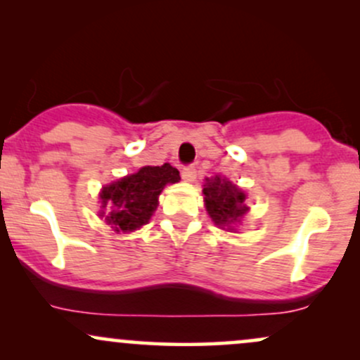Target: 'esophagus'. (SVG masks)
Returning <instances> with one entry per match:
<instances>
[{
  "label": "esophagus",
  "mask_w": 360,
  "mask_h": 360,
  "mask_svg": "<svg viewBox=\"0 0 360 360\" xmlns=\"http://www.w3.org/2000/svg\"><path fill=\"white\" fill-rule=\"evenodd\" d=\"M181 176H183L184 181H194V177H196V167L191 166H184L183 171H181Z\"/></svg>",
  "instance_id": "1"
}]
</instances>
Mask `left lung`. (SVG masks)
Listing matches in <instances>:
<instances>
[{
	"instance_id": "left-lung-1",
	"label": "left lung",
	"mask_w": 360,
	"mask_h": 360,
	"mask_svg": "<svg viewBox=\"0 0 360 360\" xmlns=\"http://www.w3.org/2000/svg\"><path fill=\"white\" fill-rule=\"evenodd\" d=\"M206 212L218 226H230L232 223L240 221L247 213L245 194L229 179L214 176L206 179L203 188Z\"/></svg>"
}]
</instances>
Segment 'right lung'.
Returning a JSON list of instances; mask_svg holds the SVG:
<instances>
[{
    "instance_id": "add662e5",
    "label": "right lung",
    "mask_w": 360,
    "mask_h": 360,
    "mask_svg": "<svg viewBox=\"0 0 360 360\" xmlns=\"http://www.w3.org/2000/svg\"><path fill=\"white\" fill-rule=\"evenodd\" d=\"M179 179V171L169 164L142 167L135 174L103 188L100 198L103 208H108V213L101 212V217H105L106 223L117 232L140 229L155 212L164 186Z\"/></svg>"
}]
</instances>
